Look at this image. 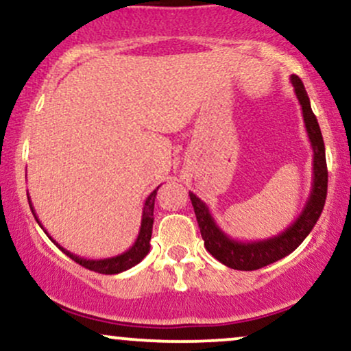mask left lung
I'll return each mask as SVG.
<instances>
[{"mask_svg":"<svg viewBox=\"0 0 351 351\" xmlns=\"http://www.w3.org/2000/svg\"><path fill=\"white\" fill-rule=\"evenodd\" d=\"M291 82L300 102L305 130H307L313 152L312 191H310V196L304 209H302L300 216L287 229H284L280 234L264 241L243 243V241H236L229 237L216 224L206 203H203L195 193H189V199H191L193 208H195L196 221H198L201 236H203L204 247L215 259L228 265V267L236 269V271H256V269L265 267V265L276 263V261L295 251L317 224L318 217L324 211L325 199H327L328 171L327 160H325L324 136H322L320 127H318L317 117L313 115L312 107H310L307 90H305L299 75L292 74Z\"/></svg>","mask_w":351,"mask_h":351,"instance_id":"left-lung-1","label":"left lung"}]
</instances>
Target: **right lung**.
<instances>
[{"label":"right lung","instance_id":"1","mask_svg":"<svg viewBox=\"0 0 351 351\" xmlns=\"http://www.w3.org/2000/svg\"><path fill=\"white\" fill-rule=\"evenodd\" d=\"M158 188H156L155 191H152L150 196H148L147 201H145L143 215H142V224H140L138 236H136V241L134 243V245H132L128 251L119 254V256L107 257V259H84V257L75 256V254H72V252L67 251V249H64L62 245L56 243V241L52 239L49 234H47L46 229L43 228L41 221H39L38 216H36L33 204H31L29 196H27V199H29V208H31V211H33L36 221L39 223V226L44 229V232L49 236V239L52 241V243L58 245V247L64 254H66V256H69L72 261H75V263L82 265V267L88 269V271H94V272H99V274H119V272L127 271V269L134 267V265L138 264L140 261H142L143 257L147 256L148 252H150V239H152V229H153V208H155V198H156V191H158Z\"/></svg>","mask_w":351,"mask_h":351}]
</instances>
